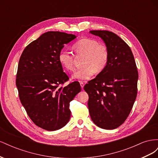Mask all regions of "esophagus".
I'll return each mask as SVG.
<instances>
[{
	"label": "esophagus",
	"instance_id": "34e87169",
	"mask_svg": "<svg viewBox=\"0 0 158 158\" xmlns=\"http://www.w3.org/2000/svg\"><path fill=\"white\" fill-rule=\"evenodd\" d=\"M80 84L81 88L83 89V88H84V82H80Z\"/></svg>",
	"mask_w": 158,
	"mask_h": 158
}]
</instances>
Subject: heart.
I'll return each instance as SVG.
<instances>
[{"label": "heart", "instance_id": "b5f03b06", "mask_svg": "<svg viewBox=\"0 0 158 158\" xmlns=\"http://www.w3.org/2000/svg\"><path fill=\"white\" fill-rule=\"evenodd\" d=\"M73 49L77 55L84 56L82 65L72 76L74 80L85 81L92 77L94 73H99L106 67L109 60L107 47L92 38H83L73 45ZM59 60L66 70H74V56L68 51H62L59 56Z\"/></svg>", "mask_w": 158, "mask_h": 158}]
</instances>
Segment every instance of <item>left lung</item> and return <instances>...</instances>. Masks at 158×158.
I'll use <instances>...</instances> for the list:
<instances>
[{
    "label": "left lung",
    "mask_w": 158,
    "mask_h": 158,
    "mask_svg": "<svg viewBox=\"0 0 158 158\" xmlns=\"http://www.w3.org/2000/svg\"><path fill=\"white\" fill-rule=\"evenodd\" d=\"M109 51L106 67L84 86L89 95L88 109L95 125L107 130L125 121L137 95L138 74L132 51L115 33L92 30Z\"/></svg>",
    "instance_id": "left-lung-1"
}]
</instances>
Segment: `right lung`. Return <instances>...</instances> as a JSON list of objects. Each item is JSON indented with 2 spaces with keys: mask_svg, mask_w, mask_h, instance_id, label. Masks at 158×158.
<instances>
[{
  "mask_svg": "<svg viewBox=\"0 0 158 158\" xmlns=\"http://www.w3.org/2000/svg\"><path fill=\"white\" fill-rule=\"evenodd\" d=\"M75 38L60 31L43 33L26 47L19 60L16 83L20 102L31 121L46 131L59 130L67 124L70 102L81 91L78 82L59 86L69 77L59 56Z\"/></svg>",
  "mask_w": 158,
  "mask_h": 158,
  "instance_id": "right-lung-1",
  "label": "right lung"
}]
</instances>
